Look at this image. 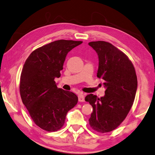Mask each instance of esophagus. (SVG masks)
<instances>
[{
    "label": "esophagus",
    "instance_id": "1",
    "mask_svg": "<svg viewBox=\"0 0 155 155\" xmlns=\"http://www.w3.org/2000/svg\"><path fill=\"white\" fill-rule=\"evenodd\" d=\"M78 101H79V102H84V95L82 94L78 95Z\"/></svg>",
    "mask_w": 155,
    "mask_h": 155
}]
</instances>
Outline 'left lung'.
<instances>
[{"label": "left lung", "instance_id": "8db88e82", "mask_svg": "<svg viewBox=\"0 0 155 155\" xmlns=\"http://www.w3.org/2000/svg\"><path fill=\"white\" fill-rule=\"evenodd\" d=\"M89 45L99 59L97 77L104 80L106 90L103 97L92 94L85 97L93 107L89 119L94 130L111 132L118 127L129 113L137 89V77L128 57L109 42L91 41Z\"/></svg>", "mask_w": 155, "mask_h": 155}]
</instances>
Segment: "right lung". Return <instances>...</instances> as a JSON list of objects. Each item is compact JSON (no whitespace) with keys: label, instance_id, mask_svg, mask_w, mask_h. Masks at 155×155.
<instances>
[{"label":"right lung","instance_id":"add662e5","mask_svg":"<svg viewBox=\"0 0 155 155\" xmlns=\"http://www.w3.org/2000/svg\"><path fill=\"white\" fill-rule=\"evenodd\" d=\"M82 41L58 40L35 50L23 65L20 78L23 103L37 126L48 132L60 130L68 111L77 104L74 93L57 87L68 52Z\"/></svg>","mask_w":155,"mask_h":155}]
</instances>
